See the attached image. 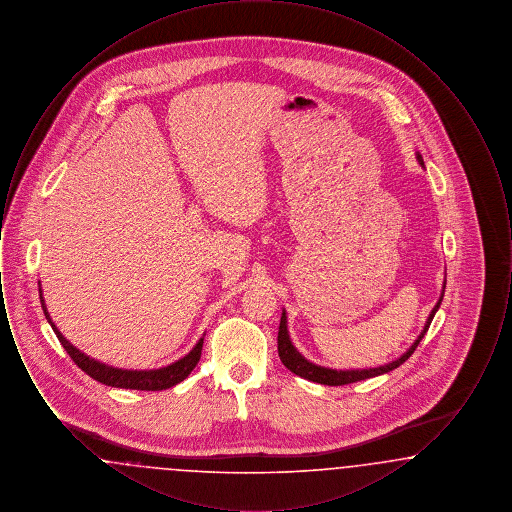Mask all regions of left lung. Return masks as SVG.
<instances>
[{"instance_id": "8db88e82", "label": "left lung", "mask_w": 512, "mask_h": 512, "mask_svg": "<svg viewBox=\"0 0 512 512\" xmlns=\"http://www.w3.org/2000/svg\"><path fill=\"white\" fill-rule=\"evenodd\" d=\"M418 161H420V165H424L420 155H418ZM443 292H445V286H443ZM441 299H443V295L439 297L436 307L432 309V313H430V317L426 320V326H424V330L420 332L418 340L414 341L407 353H403L399 359L391 361L388 365L378 366V368H363V370H359V368H357V370H334V368H324V366L309 363V361L293 347L290 336H288L286 313H282V318H280V330H278V355H280V361L284 363V366H286L288 370H292L293 374H297V376H301V378H305V380L317 382V384H324V386H345V384H353V382H359V380H366V378H374V376L386 374V372H390L393 368L403 365V363L413 355L414 349L418 347V343L424 338V334L428 332V328H430V324H432V318H434L436 311L439 309V305H441Z\"/></svg>"}]
</instances>
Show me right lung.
I'll return each mask as SVG.
<instances>
[{
    "label": "right lung",
    "instance_id": "1",
    "mask_svg": "<svg viewBox=\"0 0 512 512\" xmlns=\"http://www.w3.org/2000/svg\"><path fill=\"white\" fill-rule=\"evenodd\" d=\"M40 301H42V309L44 315L48 318L53 332L57 334V340L61 341V345L65 347V351L69 353V357L73 359L74 365L82 368L88 376H92L94 380H98L105 386L111 388H124V390H140V391H161L172 388L176 384H180L182 380L188 378V374L194 370L195 365L201 359V347L203 340L195 343L194 349L180 361L165 366V368H157V370H122V368H113V366L103 365L99 361L90 359L88 355H84L82 351H78L74 345L63 338V334L55 328V324L51 322L48 311H46V303L44 297L40 293Z\"/></svg>",
    "mask_w": 512,
    "mask_h": 512
}]
</instances>
